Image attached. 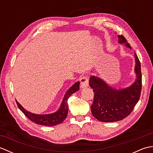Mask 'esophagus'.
Here are the masks:
<instances>
[{
	"label": "esophagus",
	"mask_w": 153,
	"mask_h": 153,
	"mask_svg": "<svg viewBox=\"0 0 153 153\" xmlns=\"http://www.w3.org/2000/svg\"><path fill=\"white\" fill-rule=\"evenodd\" d=\"M80 87L82 89L87 88L89 86V80L86 77H83L80 79Z\"/></svg>",
	"instance_id": "obj_1"
}]
</instances>
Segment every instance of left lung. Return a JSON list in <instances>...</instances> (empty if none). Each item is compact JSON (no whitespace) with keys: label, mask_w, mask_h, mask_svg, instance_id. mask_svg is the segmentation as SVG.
Returning a JSON list of instances; mask_svg holds the SVG:
<instances>
[{"label":"left lung","mask_w":153,"mask_h":153,"mask_svg":"<svg viewBox=\"0 0 153 153\" xmlns=\"http://www.w3.org/2000/svg\"><path fill=\"white\" fill-rule=\"evenodd\" d=\"M118 37L120 44L131 49L124 37L118 35ZM134 57L136 78L128 87L116 89L99 77L90 76L89 85L94 92V100L91 110L93 116L99 121L114 122L122 120L132 112L139 101L142 87L141 63L135 53Z\"/></svg>","instance_id":"1"}]
</instances>
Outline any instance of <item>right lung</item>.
<instances>
[{
	"label": "right lung",
	"instance_id": "add662e5",
	"mask_svg": "<svg viewBox=\"0 0 153 153\" xmlns=\"http://www.w3.org/2000/svg\"><path fill=\"white\" fill-rule=\"evenodd\" d=\"M79 89V82H76L73 85H71L68 89L66 94L64 95L62 102L61 103L59 109L53 113L46 114H37L31 113L25 110L16 100V101L19 110L31 121L41 126H54L62 123L64 120L66 119L68 112V99L73 93L77 91Z\"/></svg>",
	"mask_w": 153,
	"mask_h": 153
}]
</instances>
